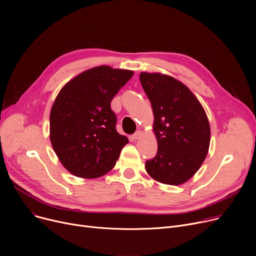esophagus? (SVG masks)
Instances as JSON below:
<instances>
[{"instance_id": "obj_1", "label": "esophagus", "mask_w": 256, "mask_h": 256, "mask_svg": "<svg viewBox=\"0 0 256 256\" xmlns=\"http://www.w3.org/2000/svg\"><path fill=\"white\" fill-rule=\"evenodd\" d=\"M141 135H142L141 130H137V132L132 135V139H134V140H138V139L141 137Z\"/></svg>"}]
</instances>
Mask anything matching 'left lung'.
<instances>
[{"label":"left lung","mask_w":256,"mask_h":256,"mask_svg":"<svg viewBox=\"0 0 256 256\" xmlns=\"http://www.w3.org/2000/svg\"><path fill=\"white\" fill-rule=\"evenodd\" d=\"M150 100L158 152L146 160L147 173L158 182L178 186L190 180L208 154L210 128L204 109L180 80L162 74H140Z\"/></svg>","instance_id":"left-lung-1"}]
</instances>
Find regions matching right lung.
Listing matches in <instances>:
<instances>
[{
  "label": "right lung",
  "mask_w": 256,
  "mask_h": 256,
  "mask_svg": "<svg viewBox=\"0 0 256 256\" xmlns=\"http://www.w3.org/2000/svg\"><path fill=\"white\" fill-rule=\"evenodd\" d=\"M132 74L102 65L80 74L60 90L50 110V138L61 164L74 176H104L128 143L116 130L111 102Z\"/></svg>",
  "instance_id": "add662e5"
}]
</instances>
